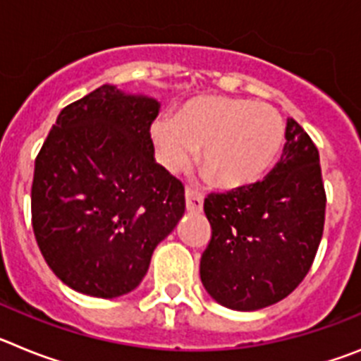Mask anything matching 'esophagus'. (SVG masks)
<instances>
[{
    "mask_svg": "<svg viewBox=\"0 0 361 361\" xmlns=\"http://www.w3.org/2000/svg\"><path fill=\"white\" fill-rule=\"evenodd\" d=\"M202 204H204L202 193H199V191L188 188V190H186V208H188V212H191V213L202 212Z\"/></svg>",
    "mask_w": 361,
    "mask_h": 361,
    "instance_id": "obj_1",
    "label": "esophagus"
}]
</instances>
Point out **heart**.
I'll list each match as a JSON object with an SVG mask.
<instances>
[{
  "instance_id": "b5f03b06",
  "label": "heart",
  "mask_w": 361,
  "mask_h": 361,
  "mask_svg": "<svg viewBox=\"0 0 361 361\" xmlns=\"http://www.w3.org/2000/svg\"><path fill=\"white\" fill-rule=\"evenodd\" d=\"M149 132L166 170H186L200 148L204 173L229 190L260 180L286 141V124L276 108L222 95L191 99L175 117L153 121Z\"/></svg>"
}]
</instances>
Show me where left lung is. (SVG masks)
<instances>
[{
	"label": "left lung",
	"instance_id": "left-lung-1",
	"mask_svg": "<svg viewBox=\"0 0 361 361\" xmlns=\"http://www.w3.org/2000/svg\"><path fill=\"white\" fill-rule=\"evenodd\" d=\"M286 139L266 178L204 200L212 238L200 258V280L224 307L257 311L276 304L298 288L317 257L327 202L320 155L291 117Z\"/></svg>",
	"mask_w": 361,
	"mask_h": 361
}]
</instances>
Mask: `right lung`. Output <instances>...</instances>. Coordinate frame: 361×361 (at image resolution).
<instances>
[{
	"label": "right lung",
	"instance_id": "obj_1",
	"mask_svg": "<svg viewBox=\"0 0 361 361\" xmlns=\"http://www.w3.org/2000/svg\"><path fill=\"white\" fill-rule=\"evenodd\" d=\"M161 104L103 85L57 116L34 166L32 228L54 275L97 298L141 283L186 200L153 159Z\"/></svg>",
	"mask_w": 361,
	"mask_h": 361
}]
</instances>
